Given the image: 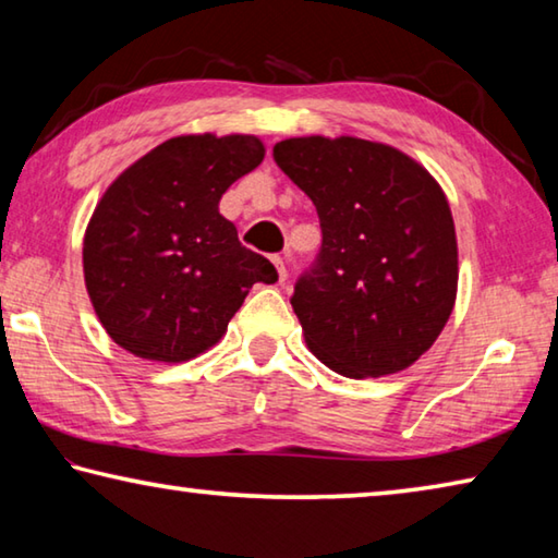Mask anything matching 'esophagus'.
Returning <instances> with one entry per match:
<instances>
[{"label":"esophagus","mask_w":558,"mask_h":558,"mask_svg":"<svg viewBox=\"0 0 558 558\" xmlns=\"http://www.w3.org/2000/svg\"><path fill=\"white\" fill-rule=\"evenodd\" d=\"M272 263L278 268V280L286 282L288 280V256H272Z\"/></svg>","instance_id":"esophagus-1"}]
</instances>
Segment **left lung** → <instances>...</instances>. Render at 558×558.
<instances>
[{"mask_svg": "<svg viewBox=\"0 0 558 558\" xmlns=\"http://www.w3.org/2000/svg\"><path fill=\"white\" fill-rule=\"evenodd\" d=\"M272 159L313 199L323 245L290 305L329 369L362 379L411 366L458 290L450 206L426 169L389 145L292 137Z\"/></svg>", "mask_w": 558, "mask_h": 558, "instance_id": "1", "label": "left lung"}]
</instances>
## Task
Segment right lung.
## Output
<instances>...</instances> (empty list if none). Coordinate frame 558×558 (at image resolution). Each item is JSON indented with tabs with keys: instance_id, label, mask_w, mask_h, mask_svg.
<instances>
[{
	"instance_id": "obj_1",
	"label": "right lung",
	"mask_w": 558,
	"mask_h": 558,
	"mask_svg": "<svg viewBox=\"0 0 558 558\" xmlns=\"http://www.w3.org/2000/svg\"><path fill=\"white\" fill-rule=\"evenodd\" d=\"M263 155L251 135L172 137L110 184L83 241V272L112 342L186 362L219 342L256 282L278 280L219 214L226 189Z\"/></svg>"
}]
</instances>
